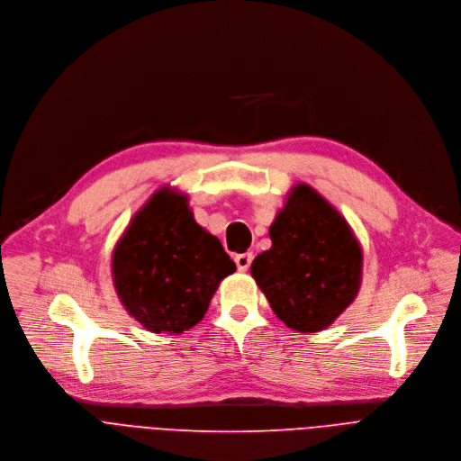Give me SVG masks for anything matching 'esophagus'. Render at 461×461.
Wrapping results in <instances>:
<instances>
[{"label":"esophagus","mask_w":461,"mask_h":461,"mask_svg":"<svg viewBox=\"0 0 461 461\" xmlns=\"http://www.w3.org/2000/svg\"><path fill=\"white\" fill-rule=\"evenodd\" d=\"M252 252H243V254H236V258H234V261H236V267H238V270H241V272H245V270H249V267H250V263H252Z\"/></svg>","instance_id":"obj_1"}]
</instances>
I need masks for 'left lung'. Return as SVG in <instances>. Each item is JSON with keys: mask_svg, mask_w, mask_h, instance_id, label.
Masks as SVG:
<instances>
[{"mask_svg": "<svg viewBox=\"0 0 461 461\" xmlns=\"http://www.w3.org/2000/svg\"><path fill=\"white\" fill-rule=\"evenodd\" d=\"M268 234L272 247L250 272L274 314L298 332L327 329L359 291L361 247L348 223L302 183Z\"/></svg>", "mask_w": 461, "mask_h": 461, "instance_id": "8db88e82", "label": "left lung"}]
</instances>
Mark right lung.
I'll return each mask as SVG.
<instances>
[{"label": "right lung", "mask_w": 461, "mask_h": 461, "mask_svg": "<svg viewBox=\"0 0 461 461\" xmlns=\"http://www.w3.org/2000/svg\"><path fill=\"white\" fill-rule=\"evenodd\" d=\"M234 270L221 241L194 221L187 198L167 189L134 216L113 256L122 303L156 334L194 327Z\"/></svg>", "instance_id": "add662e5"}]
</instances>
